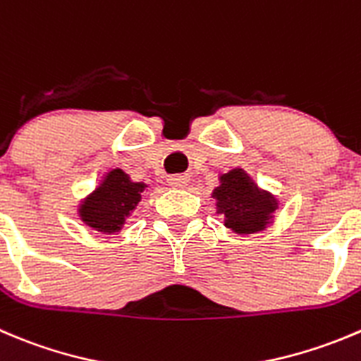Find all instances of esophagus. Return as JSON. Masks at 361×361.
<instances>
[{"label":"esophagus","mask_w":361,"mask_h":361,"mask_svg":"<svg viewBox=\"0 0 361 361\" xmlns=\"http://www.w3.org/2000/svg\"><path fill=\"white\" fill-rule=\"evenodd\" d=\"M167 181H169V185L173 188H185L188 183V176L187 174H173Z\"/></svg>","instance_id":"obj_1"}]
</instances>
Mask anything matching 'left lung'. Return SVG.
<instances>
[{
    "instance_id": "8db88e82",
    "label": "left lung",
    "mask_w": 361,
    "mask_h": 361,
    "mask_svg": "<svg viewBox=\"0 0 361 361\" xmlns=\"http://www.w3.org/2000/svg\"><path fill=\"white\" fill-rule=\"evenodd\" d=\"M222 185L215 188L219 213L226 226L234 233L248 234L264 229L268 215L275 209L269 194H259L257 187L241 169H233L220 178Z\"/></svg>"
}]
</instances>
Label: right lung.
Wrapping results in <instances>:
<instances>
[{"mask_svg":"<svg viewBox=\"0 0 361 361\" xmlns=\"http://www.w3.org/2000/svg\"><path fill=\"white\" fill-rule=\"evenodd\" d=\"M142 190L145 185L134 183L123 171L114 169L80 206V219L100 233H116L137 206Z\"/></svg>","mask_w":361,"mask_h":361,"instance_id":"obj_1","label":"right lung"}]
</instances>
